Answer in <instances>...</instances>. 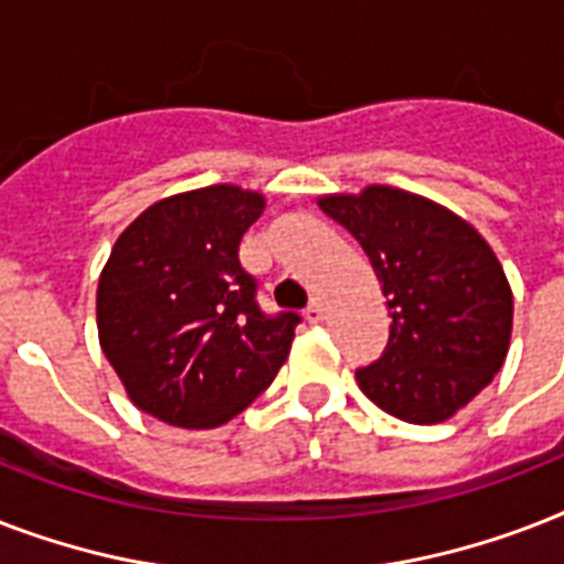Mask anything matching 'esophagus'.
Segmentation results:
<instances>
[{
    "instance_id": "esophagus-1",
    "label": "esophagus",
    "mask_w": 564,
    "mask_h": 564,
    "mask_svg": "<svg viewBox=\"0 0 564 564\" xmlns=\"http://www.w3.org/2000/svg\"><path fill=\"white\" fill-rule=\"evenodd\" d=\"M304 313H307L310 325H318V322L325 318V304H322V299H313V301H310V307L304 310Z\"/></svg>"
}]
</instances>
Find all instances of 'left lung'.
Wrapping results in <instances>:
<instances>
[{
  "label": "left lung",
  "instance_id": "obj_1",
  "mask_svg": "<svg viewBox=\"0 0 564 564\" xmlns=\"http://www.w3.org/2000/svg\"><path fill=\"white\" fill-rule=\"evenodd\" d=\"M318 204L360 239L392 316L383 354L357 369L360 389L410 424L451 419L507 360L512 290L495 251L468 221L403 189Z\"/></svg>",
  "mask_w": 564,
  "mask_h": 564
}]
</instances>
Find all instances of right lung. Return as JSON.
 I'll list each match as a JSON object with an SVG mask.
<instances>
[{
	"instance_id": "add662e5",
	"label": "right lung",
	"mask_w": 564,
	"mask_h": 564,
	"mask_svg": "<svg viewBox=\"0 0 564 564\" xmlns=\"http://www.w3.org/2000/svg\"><path fill=\"white\" fill-rule=\"evenodd\" d=\"M263 195L216 184L152 204L101 269V351L131 401L172 427H219L286 362L299 313H265L239 242Z\"/></svg>"
}]
</instances>
